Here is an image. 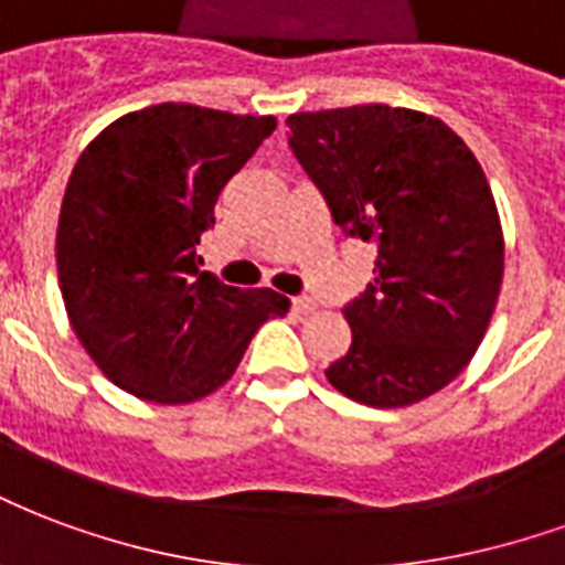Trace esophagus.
Instances as JSON below:
<instances>
[{
  "label": "esophagus",
  "instance_id": "34e87169",
  "mask_svg": "<svg viewBox=\"0 0 565 565\" xmlns=\"http://www.w3.org/2000/svg\"><path fill=\"white\" fill-rule=\"evenodd\" d=\"M294 311L296 315H311V311H317L315 299H308V296H296Z\"/></svg>",
  "mask_w": 565,
  "mask_h": 565
}]
</instances>
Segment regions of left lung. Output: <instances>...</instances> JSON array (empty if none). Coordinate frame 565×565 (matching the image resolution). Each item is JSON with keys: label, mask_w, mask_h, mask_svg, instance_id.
<instances>
[{"label": "left lung", "mask_w": 565, "mask_h": 565, "mask_svg": "<svg viewBox=\"0 0 565 565\" xmlns=\"http://www.w3.org/2000/svg\"><path fill=\"white\" fill-rule=\"evenodd\" d=\"M290 149L344 236L377 245L329 383L367 407H407L452 383L494 315L503 230L476 154L425 113L359 104L294 113Z\"/></svg>", "instance_id": "left-lung-1"}]
</instances>
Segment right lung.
Listing matches in <instances>:
<instances>
[{
	"label": "right lung",
	"instance_id": "add662e5",
	"mask_svg": "<svg viewBox=\"0 0 565 565\" xmlns=\"http://www.w3.org/2000/svg\"><path fill=\"white\" fill-rule=\"evenodd\" d=\"M275 131L271 116L158 104L107 125L62 200L56 266L71 329L104 377L188 404L233 377L250 338L290 311L275 290L200 271L221 188Z\"/></svg>",
	"mask_w": 565,
	"mask_h": 565
}]
</instances>
